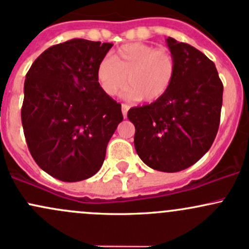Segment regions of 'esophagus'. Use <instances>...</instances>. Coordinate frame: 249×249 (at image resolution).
<instances>
[{
  "label": "esophagus",
  "instance_id": "esophagus-1",
  "mask_svg": "<svg viewBox=\"0 0 249 249\" xmlns=\"http://www.w3.org/2000/svg\"><path fill=\"white\" fill-rule=\"evenodd\" d=\"M121 107H122V115H124V117L125 119V117H127L128 110H129V107H128L127 104H122Z\"/></svg>",
  "mask_w": 249,
  "mask_h": 249
}]
</instances>
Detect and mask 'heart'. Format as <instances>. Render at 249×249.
I'll return each mask as SVG.
<instances>
[{
    "mask_svg": "<svg viewBox=\"0 0 249 249\" xmlns=\"http://www.w3.org/2000/svg\"><path fill=\"white\" fill-rule=\"evenodd\" d=\"M97 81L107 96L112 97L128 83L122 97L128 101L153 102L162 98L176 76L174 56L164 49L133 43L121 47L111 57L97 66Z\"/></svg>",
    "mask_w": 249,
    "mask_h": 249,
    "instance_id": "1",
    "label": "heart"
}]
</instances>
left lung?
<instances>
[{"label":"left lung","instance_id":"1","mask_svg":"<svg viewBox=\"0 0 249 249\" xmlns=\"http://www.w3.org/2000/svg\"><path fill=\"white\" fill-rule=\"evenodd\" d=\"M176 62L168 92L153 103L134 107V146L150 168L176 173L189 168L210 150L219 127L223 84L214 63L201 51L174 38L165 39Z\"/></svg>","mask_w":249,"mask_h":249}]
</instances>
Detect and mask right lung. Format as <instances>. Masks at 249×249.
Listing matches in <instances>:
<instances>
[{
  "label": "right lung",
  "instance_id": "add662e5",
  "mask_svg": "<svg viewBox=\"0 0 249 249\" xmlns=\"http://www.w3.org/2000/svg\"><path fill=\"white\" fill-rule=\"evenodd\" d=\"M110 43L71 39L40 53L26 74L21 122L35 162L63 182L83 181L103 165L124 120L96 71Z\"/></svg>",
  "mask_w": 249,
  "mask_h": 249
}]
</instances>
